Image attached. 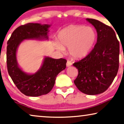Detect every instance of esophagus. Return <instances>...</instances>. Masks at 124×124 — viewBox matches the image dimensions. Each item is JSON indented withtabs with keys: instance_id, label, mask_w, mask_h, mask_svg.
I'll return each instance as SVG.
<instances>
[{
	"instance_id": "esophagus-1",
	"label": "esophagus",
	"mask_w": 124,
	"mask_h": 124,
	"mask_svg": "<svg viewBox=\"0 0 124 124\" xmlns=\"http://www.w3.org/2000/svg\"><path fill=\"white\" fill-rule=\"evenodd\" d=\"M66 65H67V67H70V66H71L72 65V62L70 61H67Z\"/></svg>"
}]
</instances>
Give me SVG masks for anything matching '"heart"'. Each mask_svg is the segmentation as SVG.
<instances>
[{"label":"heart","mask_w":124,"mask_h":124,"mask_svg":"<svg viewBox=\"0 0 124 124\" xmlns=\"http://www.w3.org/2000/svg\"><path fill=\"white\" fill-rule=\"evenodd\" d=\"M96 40L93 28L83 25H71L59 33L56 47L64 52V47H68V52L75 58L85 57L91 51Z\"/></svg>","instance_id":"b5f03b06"}]
</instances>
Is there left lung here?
Returning a JSON list of instances; mask_svg holds the SVG:
<instances>
[{
  "instance_id": "left-lung-1",
  "label": "left lung",
  "mask_w": 124,
  "mask_h": 124,
  "mask_svg": "<svg viewBox=\"0 0 124 124\" xmlns=\"http://www.w3.org/2000/svg\"><path fill=\"white\" fill-rule=\"evenodd\" d=\"M97 33V43L89 54L73 64L78 71L74 81L81 92L90 95L105 92L119 67V42L113 29L97 20L87 18Z\"/></svg>"
}]
</instances>
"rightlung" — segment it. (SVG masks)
Wrapping results in <instances>:
<instances>
[{
	"instance_id": "obj_1",
	"label": "right lung",
	"mask_w": 124,
	"mask_h": 124,
	"mask_svg": "<svg viewBox=\"0 0 124 124\" xmlns=\"http://www.w3.org/2000/svg\"><path fill=\"white\" fill-rule=\"evenodd\" d=\"M49 24L28 23L14 30L7 42V64L8 73L22 93L28 96L37 97L49 93L55 84L57 76L66 67L65 59L44 57L41 67L35 73L29 74L19 67L16 52L24 40H47Z\"/></svg>"
}]
</instances>
